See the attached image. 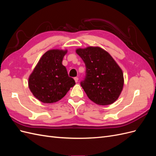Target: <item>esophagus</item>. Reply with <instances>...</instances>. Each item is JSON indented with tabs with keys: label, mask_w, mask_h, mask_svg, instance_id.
I'll return each mask as SVG.
<instances>
[{
	"label": "esophagus",
	"mask_w": 156,
	"mask_h": 156,
	"mask_svg": "<svg viewBox=\"0 0 156 156\" xmlns=\"http://www.w3.org/2000/svg\"><path fill=\"white\" fill-rule=\"evenodd\" d=\"M74 80H75V82L77 83L78 82V80H79V78L78 77H74Z\"/></svg>",
	"instance_id": "1"
}]
</instances>
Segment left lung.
<instances>
[{"label":"left lung","mask_w":156,"mask_h":156,"mask_svg":"<svg viewBox=\"0 0 156 156\" xmlns=\"http://www.w3.org/2000/svg\"><path fill=\"white\" fill-rule=\"evenodd\" d=\"M86 66V76L81 85L88 98L98 105L112 104L124 87V74L111 55L100 47L76 49Z\"/></svg>","instance_id":"obj_1"}]
</instances>
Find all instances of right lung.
Returning <instances> with one entry per match:
<instances>
[{"label": "right lung", "instance_id": "obj_1", "mask_svg": "<svg viewBox=\"0 0 156 156\" xmlns=\"http://www.w3.org/2000/svg\"><path fill=\"white\" fill-rule=\"evenodd\" d=\"M67 50L51 49L41 56L29 78L30 92L37 100L44 103L60 100L73 87L75 82L68 76L62 65Z\"/></svg>", "mask_w": 156, "mask_h": 156}]
</instances>
